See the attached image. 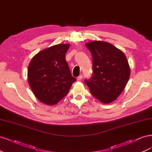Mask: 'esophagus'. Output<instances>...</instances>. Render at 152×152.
Listing matches in <instances>:
<instances>
[{"instance_id": "34e87169", "label": "esophagus", "mask_w": 152, "mask_h": 152, "mask_svg": "<svg viewBox=\"0 0 152 152\" xmlns=\"http://www.w3.org/2000/svg\"><path fill=\"white\" fill-rule=\"evenodd\" d=\"M82 79V75H79V77H78L77 78V80H78V81H80V80H81Z\"/></svg>"}]
</instances>
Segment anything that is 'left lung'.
Segmentation results:
<instances>
[{
  "label": "left lung",
  "mask_w": 152,
  "mask_h": 152,
  "mask_svg": "<svg viewBox=\"0 0 152 152\" xmlns=\"http://www.w3.org/2000/svg\"><path fill=\"white\" fill-rule=\"evenodd\" d=\"M86 45L93 56V75L85 83L100 102L112 103L122 93L129 79L131 69L126 55L104 41H92Z\"/></svg>",
  "instance_id": "1"
}]
</instances>
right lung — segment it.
<instances>
[{"instance_id":"1","label":"right lung","mask_w":152,"mask_h":152,"mask_svg":"<svg viewBox=\"0 0 152 152\" xmlns=\"http://www.w3.org/2000/svg\"><path fill=\"white\" fill-rule=\"evenodd\" d=\"M69 48L70 44H59L44 49L35 54L29 63V86L35 97L45 104H57L76 80L65 59Z\"/></svg>"}]
</instances>
